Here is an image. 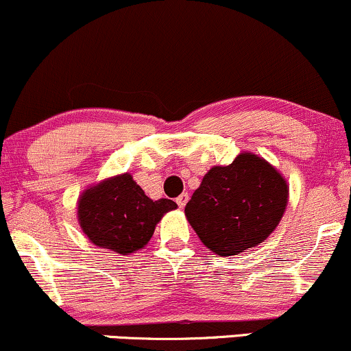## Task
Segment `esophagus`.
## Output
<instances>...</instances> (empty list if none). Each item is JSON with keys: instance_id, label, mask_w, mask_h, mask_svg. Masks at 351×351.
Returning a JSON list of instances; mask_svg holds the SVG:
<instances>
[{"instance_id": "obj_1", "label": "esophagus", "mask_w": 351, "mask_h": 351, "mask_svg": "<svg viewBox=\"0 0 351 351\" xmlns=\"http://www.w3.org/2000/svg\"><path fill=\"white\" fill-rule=\"evenodd\" d=\"M188 198H189L188 193H183V195H180L178 198H176V204H178L180 208H184V204L188 203Z\"/></svg>"}]
</instances>
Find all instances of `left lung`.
Masks as SVG:
<instances>
[{"instance_id": "left-lung-1", "label": "left lung", "mask_w": 351, "mask_h": 351, "mask_svg": "<svg viewBox=\"0 0 351 351\" xmlns=\"http://www.w3.org/2000/svg\"><path fill=\"white\" fill-rule=\"evenodd\" d=\"M287 198V183L272 165L241 153L229 167L204 175L184 213L201 243L228 257L264 243L279 224Z\"/></svg>"}]
</instances>
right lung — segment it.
I'll list each match as a JSON object with an SVG mask.
<instances>
[{"mask_svg":"<svg viewBox=\"0 0 351 351\" xmlns=\"http://www.w3.org/2000/svg\"><path fill=\"white\" fill-rule=\"evenodd\" d=\"M176 203L153 201L128 173L88 188L79 199V223L88 239L117 254L138 251L150 241L156 223Z\"/></svg>","mask_w":351,"mask_h":351,"instance_id":"obj_1","label":"right lung"}]
</instances>
